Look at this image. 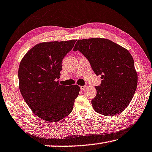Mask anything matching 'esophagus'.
<instances>
[{"label": "esophagus", "instance_id": "34e87169", "mask_svg": "<svg viewBox=\"0 0 152 152\" xmlns=\"http://www.w3.org/2000/svg\"><path fill=\"white\" fill-rule=\"evenodd\" d=\"M85 88H86V86H80L81 90H83L84 89H85Z\"/></svg>", "mask_w": 152, "mask_h": 152}]
</instances>
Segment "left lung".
<instances>
[{
  "instance_id": "left-lung-1",
  "label": "left lung",
  "mask_w": 152,
  "mask_h": 152,
  "mask_svg": "<svg viewBox=\"0 0 152 152\" xmlns=\"http://www.w3.org/2000/svg\"><path fill=\"white\" fill-rule=\"evenodd\" d=\"M86 57L100 85L92 107L100 114L113 116L122 113L131 101L137 86L134 60L125 48L109 39L93 38L78 40L73 48Z\"/></svg>"
}]
</instances>
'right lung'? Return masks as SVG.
I'll return each mask as SVG.
<instances>
[{
  "mask_svg": "<svg viewBox=\"0 0 152 152\" xmlns=\"http://www.w3.org/2000/svg\"><path fill=\"white\" fill-rule=\"evenodd\" d=\"M76 40L37 44L27 52L18 70L20 90L26 104L39 118L58 122L73 110L78 86L58 83L62 61Z\"/></svg>",
  "mask_w": 152,
  "mask_h": 152,
  "instance_id": "add662e5",
  "label": "right lung"
}]
</instances>
